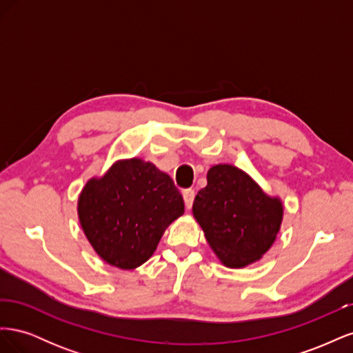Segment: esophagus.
<instances>
[{
    "mask_svg": "<svg viewBox=\"0 0 353 353\" xmlns=\"http://www.w3.org/2000/svg\"><path fill=\"white\" fill-rule=\"evenodd\" d=\"M183 197H184V201H185V208L190 209L191 206H193V201H194V197H196L194 190H193V188L184 190V191H183Z\"/></svg>",
    "mask_w": 353,
    "mask_h": 353,
    "instance_id": "esophagus-1",
    "label": "esophagus"
}]
</instances>
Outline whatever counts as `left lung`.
Listing matches in <instances>:
<instances>
[{
  "label": "left lung",
  "mask_w": 353,
  "mask_h": 353,
  "mask_svg": "<svg viewBox=\"0 0 353 353\" xmlns=\"http://www.w3.org/2000/svg\"><path fill=\"white\" fill-rule=\"evenodd\" d=\"M193 216L227 268H244L271 249L284 206L243 169L219 163L208 170V185L193 203Z\"/></svg>",
  "instance_id": "1"
}]
</instances>
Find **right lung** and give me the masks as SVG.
I'll return each mask as SVG.
<instances>
[{
    "instance_id": "obj_1",
    "label": "right lung",
    "mask_w": 353,
    "mask_h": 353,
    "mask_svg": "<svg viewBox=\"0 0 353 353\" xmlns=\"http://www.w3.org/2000/svg\"><path fill=\"white\" fill-rule=\"evenodd\" d=\"M181 215L184 200L174 181L140 157L116 160L104 175L88 179L78 197L85 237L119 270H135L150 259Z\"/></svg>"
}]
</instances>
